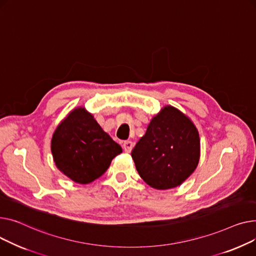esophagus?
Listing matches in <instances>:
<instances>
[{"label":"esophagus","mask_w":256,"mask_h":256,"mask_svg":"<svg viewBox=\"0 0 256 256\" xmlns=\"http://www.w3.org/2000/svg\"><path fill=\"white\" fill-rule=\"evenodd\" d=\"M133 146H134V144L131 140H126L123 144V148L125 150V152H127V153H130L132 151Z\"/></svg>","instance_id":"1"}]
</instances>
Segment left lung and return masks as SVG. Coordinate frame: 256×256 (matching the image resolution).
Segmentation results:
<instances>
[{
    "label": "left lung",
    "instance_id": "left-lung-1",
    "mask_svg": "<svg viewBox=\"0 0 256 256\" xmlns=\"http://www.w3.org/2000/svg\"><path fill=\"white\" fill-rule=\"evenodd\" d=\"M131 156L148 185L159 190L174 188L198 164V129L180 110L172 106L164 108L152 118Z\"/></svg>",
    "mask_w": 256,
    "mask_h": 256
}]
</instances>
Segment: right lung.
<instances>
[{"label":"right lung","instance_id":"1","mask_svg":"<svg viewBox=\"0 0 256 256\" xmlns=\"http://www.w3.org/2000/svg\"><path fill=\"white\" fill-rule=\"evenodd\" d=\"M52 153L56 168L72 181L88 184L101 176L112 160L122 153L91 114L74 110L56 129Z\"/></svg>","mask_w":256,"mask_h":256}]
</instances>
